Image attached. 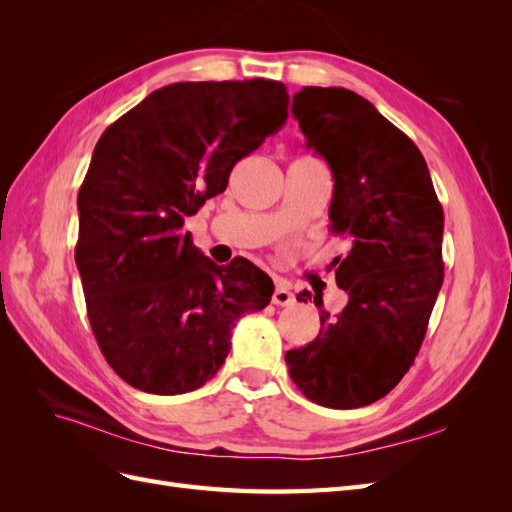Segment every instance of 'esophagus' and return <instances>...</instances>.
<instances>
[{
	"label": "esophagus",
	"instance_id": "1",
	"mask_svg": "<svg viewBox=\"0 0 512 512\" xmlns=\"http://www.w3.org/2000/svg\"><path fill=\"white\" fill-rule=\"evenodd\" d=\"M273 303L275 305H292L294 303V294L290 292L288 284L280 282V284L275 286V290H273Z\"/></svg>",
	"mask_w": 512,
	"mask_h": 512
}]
</instances>
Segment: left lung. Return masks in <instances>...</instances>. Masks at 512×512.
<instances>
[{
  "label": "left lung",
  "mask_w": 512,
  "mask_h": 512,
  "mask_svg": "<svg viewBox=\"0 0 512 512\" xmlns=\"http://www.w3.org/2000/svg\"><path fill=\"white\" fill-rule=\"evenodd\" d=\"M292 115L331 168V232L352 247L335 271L348 305L331 316L316 294L320 333L286 365L314 404L361 408L391 393L421 350L444 282V213L423 153L363 96L303 87Z\"/></svg>",
  "instance_id": "obj_1"
}]
</instances>
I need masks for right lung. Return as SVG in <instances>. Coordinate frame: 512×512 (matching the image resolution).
<instances>
[{"label": "right lung", "mask_w": 512, "mask_h": 512, "mask_svg": "<svg viewBox=\"0 0 512 512\" xmlns=\"http://www.w3.org/2000/svg\"><path fill=\"white\" fill-rule=\"evenodd\" d=\"M288 100L265 79L175 83L100 136L76 200L74 260L104 359L134 389H200L224 365L235 322L269 305L265 271L241 256L215 265L183 222L280 132Z\"/></svg>", "instance_id": "1"}]
</instances>
